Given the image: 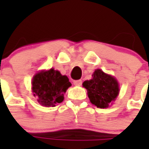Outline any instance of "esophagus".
I'll list each match as a JSON object with an SVG mask.
<instances>
[{
  "mask_svg": "<svg viewBox=\"0 0 149 149\" xmlns=\"http://www.w3.org/2000/svg\"><path fill=\"white\" fill-rule=\"evenodd\" d=\"M74 85H77V86H79V85L82 84V80H80V79L74 80Z\"/></svg>",
  "mask_w": 149,
  "mask_h": 149,
  "instance_id": "1",
  "label": "esophagus"
}]
</instances>
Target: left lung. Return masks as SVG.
<instances>
[{"mask_svg":"<svg viewBox=\"0 0 149 149\" xmlns=\"http://www.w3.org/2000/svg\"><path fill=\"white\" fill-rule=\"evenodd\" d=\"M92 76L91 79L83 83V86L87 89L89 100L97 108H108L118 95V83L115 78L100 69L95 70Z\"/></svg>","mask_w":149,"mask_h":149,"instance_id":"obj_1","label":"left lung"}]
</instances>
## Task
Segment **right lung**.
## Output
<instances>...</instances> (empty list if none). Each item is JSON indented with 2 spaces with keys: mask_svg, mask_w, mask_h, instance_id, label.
I'll return each instance as SVG.
<instances>
[{
  "mask_svg": "<svg viewBox=\"0 0 149 149\" xmlns=\"http://www.w3.org/2000/svg\"><path fill=\"white\" fill-rule=\"evenodd\" d=\"M31 84L33 95L40 104L45 107H54L63 102L65 93L71 86L68 77L54 69L38 72Z\"/></svg>",
  "mask_w": 149,
  "mask_h": 149,
  "instance_id": "obj_1",
  "label": "right lung"
}]
</instances>
